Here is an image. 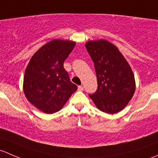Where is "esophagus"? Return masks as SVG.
I'll list each match as a JSON object with an SVG mask.
<instances>
[{
	"instance_id": "1",
	"label": "esophagus",
	"mask_w": 158,
	"mask_h": 158,
	"mask_svg": "<svg viewBox=\"0 0 158 158\" xmlns=\"http://www.w3.org/2000/svg\"><path fill=\"white\" fill-rule=\"evenodd\" d=\"M78 90H79V91H83L84 90L83 86H82V85H79V86L78 87Z\"/></svg>"
}]
</instances>
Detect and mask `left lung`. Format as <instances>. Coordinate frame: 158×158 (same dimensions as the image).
I'll return each instance as SVG.
<instances>
[{
    "instance_id": "left-lung-1",
    "label": "left lung",
    "mask_w": 158,
    "mask_h": 158,
    "mask_svg": "<svg viewBox=\"0 0 158 158\" xmlns=\"http://www.w3.org/2000/svg\"><path fill=\"white\" fill-rule=\"evenodd\" d=\"M85 48L94 63L98 82L96 92L89 97L100 111L118 112L135 93L133 72L118 49L109 41H89Z\"/></svg>"
}]
</instances>
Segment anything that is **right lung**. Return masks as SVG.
Listing matches in <instances>:
<instances>
[{
  "label": "right lung",
  "instance_id": "obj_1",
  "mask_svg": "<svg viewBox=\"0 0 158 158\" xmlns=\"http://www.w3.org/2000/svg\"><path fill=\"white\" fill-rule=\"evenodd\" d=\"M75 46L76 43L69 40H51L35 52L27 66L23 77L25 96L44 112L60 111L77 90L63 67Z\"/></svg>",
  "mask_w": 158,
  "mask_h": 158
}]
</instances>
